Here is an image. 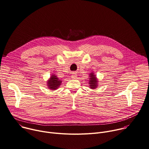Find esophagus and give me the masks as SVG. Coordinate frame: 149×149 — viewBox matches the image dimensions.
Returning a JSON list of instances; mask_svg holds the SVG:
<instances>
[{
  "label": "esophagus",
  "mask_w": 149,
  "mask_h": 149,
  "mask_svg": "<svg viewBox=\"0 0 149 149\" xmlns=\"http://www.w3.org/2000/svg\"><path fill=\"white\" fill-rule=\"evenodd\" d=\"M77 75L76 73L73 72V73L72 74V75H71V78H72V79H76V78H77Z\"/></svg>",
  "instance_id": "1"
}]
</instances>
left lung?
Wrapping results in <instances>:
<instances>
[{"mask_svg": "<svg viewBox=\"0 0 149 149\" xmlns=\"http://www.w3.org/2000/svg\"><path fill=\"white\" fill-rule=\"evenodd\" d=\"M89 78V85L90 86V88L92 89L96 88L97 86H98V80L97 78H96V76L92 72L90 73Z\"/></svg>", "mask_w": 149, "mask_h": 149, "instance_id": "1", "label": "left lung"}]
</instances>
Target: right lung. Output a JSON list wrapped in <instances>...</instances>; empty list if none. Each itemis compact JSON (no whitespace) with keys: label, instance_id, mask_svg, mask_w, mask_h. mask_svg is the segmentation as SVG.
Instances as JSON below:
<instances>
[{"label":"right lung","instance_id":"add662e5","mask_svg":"<svg viewBox=\"0 0 149 149\" xmlns=\"http://www.w3.org/2000/svg\"><path fill=\"white\" fill-rule=\"evenodd\" d=\"M62 83V80L60 79L56 75L52 74L50 78L47 81V86L48 88L52 91L57 89Z\"/></svg>","mask_w":149,"mask_h":149}]
</instances>
